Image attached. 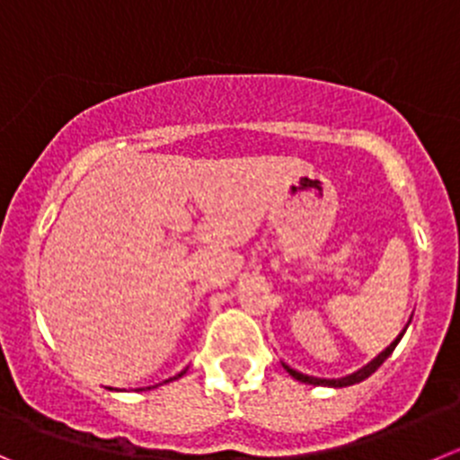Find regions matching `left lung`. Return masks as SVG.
Masks as SVG:
<instances>
[{"label":"left lung","instance_id":"1","mask_svg":"<svg viewBox=\"0 0 460 460\" xmlns=\"http://www.w3.org/2000/svg\"><path fill=\"white\" fill-rule=\"evenodd\" d=\"M400 339H402V334L397 336V339L393 341V343L388 345V348L384 349V352L379 354L377 358H373V361H370L368 366H364V368H361V370H357V373L348 375V377H341V379H318V377H312V375H303V373H298V370L288 368L287 364H284V368H287V373L291 375L293 379H298V382H305V384H314V386H334V388L352 386V384H358V382H364V379H368L370 375H373L375 370H377L379 366H382L384 361H386V358L391 357V352H393V349H395V345L400 343Z\"/></svg>","mask_w":460,"mask_h":460}]
</instances>
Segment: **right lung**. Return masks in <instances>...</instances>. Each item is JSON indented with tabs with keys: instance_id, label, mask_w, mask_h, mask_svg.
<instances>
[{
	"instance_id": "right-lung-1",
	"label": "right lung",
	"mask_w": 460,
	"mask_h": 460,
	"mask_svg": "<svg viewBox=\"0 0 460 460\" xmlns=\"http://www.w3.org/2000/svg\"><path fill=\"white\" fill-rule=\"evenodd\" d=\"M178 377H182V373H181V375H178Z\"/></svg>"
}]
</instances>
